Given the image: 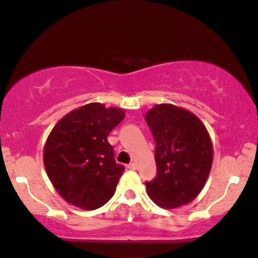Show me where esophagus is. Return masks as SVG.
Returning a JSON list of instances; mask_svg holds the SVG:
<instances>
[{
	"instance_id": "obj_1",
	"label": "esophagus",
	"mask_w": 258,
	"mask_h": 258,
	"mask_svg": "<svg viewBox=\"0 0 258 258\" xmlns=\"http://www.w3.org/2000/svg\"><path fill=\"white\" fill-rule=\"evenodd\" d=\"M127 168L128 169H136L137 168V164H136V162H131L127 164Z\"/></svg>"
}]
</instances>
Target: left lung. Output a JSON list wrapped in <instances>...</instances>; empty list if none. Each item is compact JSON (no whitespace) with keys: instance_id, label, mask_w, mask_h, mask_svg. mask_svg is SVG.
Listing matches in <instances>:
<instances>
[{"instance_id":"1","label":"left lung","mask_w":258,"mask_h":258,"mask_svg":"<svg viewBox=\"0 0 258 258\" xmlns=\"http://www.w3.org/2000/svg\"><path fill=\"white\" fill-rule=\"evenodd\" d=\"M154 136L157 174L147 181L149 197L164 209L194 201L206 185L213 163V144L206 126L191 111L157 104L145 114Z\"/></svg>"}]
</instances>
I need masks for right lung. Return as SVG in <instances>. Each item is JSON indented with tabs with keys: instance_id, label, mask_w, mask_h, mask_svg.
I'll return each mask as SVG.
<instances>
[{
	"instance_id": "add662e5",
	"label": "right lung",
	"mask_w": 258,
	"mask_h": 258,
	"mask_svg": "<svg viewBox=\"0 0 258 258\" xmlns=\"http://www.w3.org/2000/svg\"><path fill=\"white\" fill-rule=\"evenodd\" d=\"M125 117L119 108L89 103L54 126L44 145V167L58 195L73 206L94 210L115 194L125 167L116 163L107 137Z\"/></svg>"
}]
</instances>
